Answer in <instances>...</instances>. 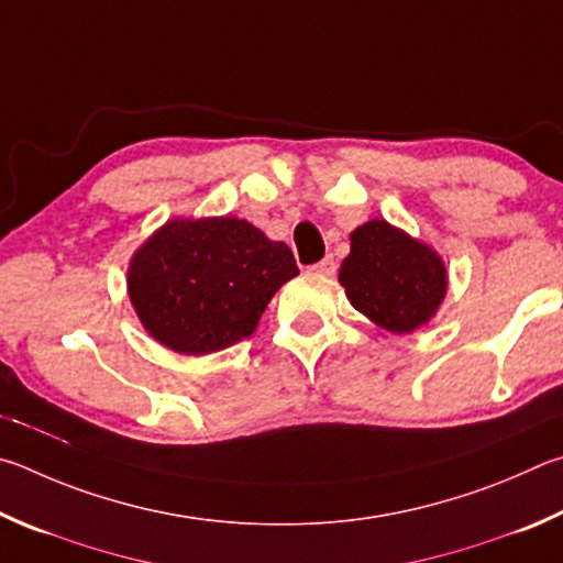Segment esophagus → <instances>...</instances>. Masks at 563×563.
<instances>
[{"label":"esophagus","mask_w":563,"mask_h":563,"mask_svg":"<svg viewBox=\"0 0 563 563\" xmlns=\"http://www.w3.org/2000/svg\"><path fill=\"white\" fill-rule=\"evenodd\" d=\"M311 272H317L321 276H333V272H336V262H333V256H327V260H321L319 264H313Z\"/></svg>","instance_id":"1"}]
</instances>
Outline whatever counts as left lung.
Returning <instances> with one entry per match:
<instances>
[{
    "instance_id": "8db88e82",
    "label": "left lung",
    "mask_w": 563,
    "mask_h": 563,
    "mask_svg": "<svg viewBox=\"0 0 563 563\" xmlns=\"http://www.w3.org/2000/svg\"><path fill=\"white\" fill-rule=\"evenodd\" d=\"M339 282L351 307L390 333H412L435 317L448 294V269L430 244L386 220L351 232Z\"/></svg>"
}]
</instances>
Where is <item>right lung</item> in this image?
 Segmentation results:
<instances>
[{"instance_id": "right-lung-1", "label": "right lung", "mask_w": 563, "mask_h": 563, "mask_svg": "<svg viewBox=\"0 0 563 563\" xmlns=\"http://www.w3.org/2000/svg\"><path fill=\"white\" fill-rule=\"evenodd\" d=\"M299 274L291 250L240 217H173L128 264V297L165 349L205 356L252 336L266 303Z\"/></svg>"}]
</instances>
